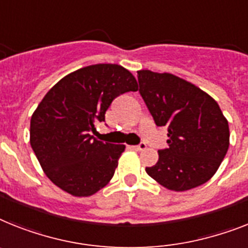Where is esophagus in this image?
<instances>
[{"label":"esophagus","instance_id":"34e87169","mask_svg":"<svg viewBox=\"0 0 248 248\" xmlns=\"http://www.w3.org/2000/svg\"><path fill=\"white\" fill-rule=\"evenodd\" d=\"M147 148V144L146 143H139L138 146H132V149H134V151H143V149Z\"/></svg>","mask_w":248,"mask_h":248}]
</instances>
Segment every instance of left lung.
Returning <instances> with one entry per match:
<instances>
[{
  "label": "left lung",
  "mask_w": 248,
  "mask_h": 248,
  "mask_svg": "<svg viewBox=\"0 0 248 248\" xmlns=\"http://www.w3.org/2000/svg\"><path fill=\"white\" fill-rule=\"evenodd\" d=\"M139 93L157 126L167 129L169 147L146 171L173 191L205 184L230 147V128L219 105L206 92L171 73L138 71Z\"/></svg>",
  "instance_id": "1"
}]
</instances>
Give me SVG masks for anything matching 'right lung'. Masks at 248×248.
Here are the masks:
<instances>
[{"instance_id": "1", "label": "right lung", "mask_w": 248, "mask_h": 248, "mask_svg": "<svg viewBox=\"0 0 248 248\" xmlns=\"http://www.w3.org/2000/svg\"><path fill=\"white\" fill-rule=\"evenodd\" d=\"M137 90L128 69L106 63L77 69L49 90L30 120V144L53 184L73 196H90L109 183L125 146L91 133L105 122L112 100Z\"/></svg>"}]
</instances>
